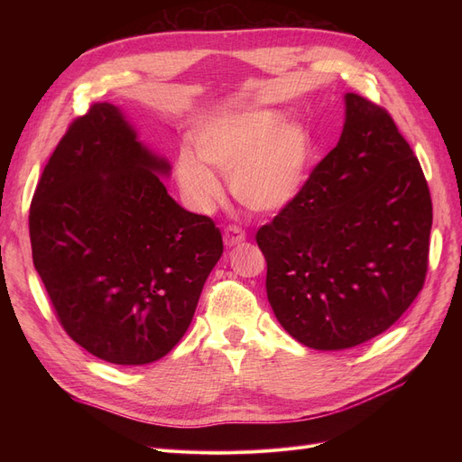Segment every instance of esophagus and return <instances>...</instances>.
<instances>
[{"label": "esophagus", "mask_w": 462, "mask_h": 462, "mask_svg": "<svg viewBox=\"0 0 462 462\" xmlns=\"http://www.w3.org/2000/svg\"><path fill=\"white\" fill-rule=\"evenodd\" d=\"M245 239H246V233H245L241 227H236V226H229V227L226 229V233H223V241H226L227 246L239 245V243H243Z\"/></svg>", "instance_id": "34e87169"}]
</instances>
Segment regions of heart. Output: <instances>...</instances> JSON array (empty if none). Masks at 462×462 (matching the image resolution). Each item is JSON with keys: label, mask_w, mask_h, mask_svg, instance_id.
Listing matches in <instances>:
<instances>
[{"label": "heart", "mask_w": 462, "mask_h": 462, "mask_svg": "<svg viewBox=\"0 0 462 462\" xmlns=\"http://www.w3.org/2000/svg\"><path fill=\"white\" fill-rule=\"evenodd\" d=\"M190 150H180L177 183L199 209L214 208L223 189L209 171L229 175L231 190L253 212L273 214L299 199L310 175L314 134L273 109L221 116L194 131Z\"/></svg>", "instance_id": "heart-1"}]
</instances>
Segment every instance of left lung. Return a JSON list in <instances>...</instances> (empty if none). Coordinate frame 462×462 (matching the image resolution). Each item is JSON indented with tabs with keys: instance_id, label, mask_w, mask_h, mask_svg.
<instances>
[{
	"instance_id": "obj_1",
	"label": "left lung",
	"mask_w": 462,
	"mask_h": 462,
	"mask_svg": "<svg viewBox=\"0 0 462 462\" xmlns=\"http://www.w3.org/2000/svg\"><path fill=\"white\" fill-rule=\"evenodd\" d=\"M431 199L387 111L345 94L337 146L256 233L273 314L299 343L351 348L383 333L422 291Z\"/></svg>"
}]
</instances>
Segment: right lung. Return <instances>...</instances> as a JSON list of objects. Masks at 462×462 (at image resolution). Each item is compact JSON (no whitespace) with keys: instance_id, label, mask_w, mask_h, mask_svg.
<instances>
[{"instance_id":"add662e5","label":"right lung","mask_w":462,"mask_h":462,"mask_svg":"<svg viewBox=\"0 0 462 462\" xmlns=\"http://www.w3.org/2000/svg\"><path fill=\"white\" fill-rule=\"evenodd\" d=\"M114 104L69 125L34 190V268L69 337L111 365L160 360L189 329L223 254L208 216L180 208Z\"/></svg>"}]
</instances>
